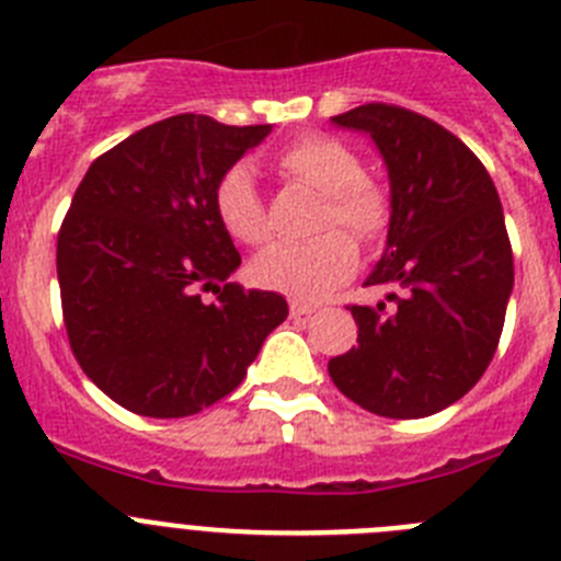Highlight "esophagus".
Returning a JSON list of instances; mask_svg holds the SVG:
<instances>
[{
	"label": "esophagus",
	"instance_id": "1",
	"mask_svg": "<svg viewBox=\"0 0 561 561\" xmlns=\"http://www.w3.org/2000/svg\"><path fill=\"white\" fill-rule=\"evenodd\" d=\"M289 311H291V317H309V314H314V306L297 304V300H291Z\"/></svg>",
	"mask_w": 561,
	"mask_h": 561
}]
</instances>
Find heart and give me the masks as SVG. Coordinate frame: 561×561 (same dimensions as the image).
<instances>
[{
	"instance_id": "b5f03b06",
	"label": "heart",
	"mask_w": 561,
	"mask_h": 561,
	"mask_svg": "<svg viewBox=\"0 0 561 561\" xmlns=\"http://www.w3.org/2000/svg\"><path fill=\"white\" fill-rule=\"evenodd\" d=\"M280 168L304 185L325 196L320 230L345 226L359 241H376L390 219L385 187L365 176L362 160L345 142L323 134H306L289 142L277 157ZM213 205L221 227L241 244H261L270 236L264 199L255 173L247 162L227 168L216 182ZM345 229V230H346ZM344 230V231H345ZM344 231L323 232L314 241H280L252 261V275L261 286L300 300H317L348 280L359 264L356 241Z\"/></svg>"
}]
</instances>
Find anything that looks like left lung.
<instances>
[{"label":"left lung","mask_w":561,"mask_h":561,"mask_svg":"<svg viewBox=\"0 0 561 561\" xmlns=\"http://www.w3.org/2000/svg\"><path fill=\"white\" fill-rule=\"evenodd\" d=\"M368 134L390 180L388 244L365 286L385 304L354 306L359 345L329 362L340 393L385 419H424L478 385L497 351L514 257L497 187L463 142L388 103L331 117Z\"/></svg>","instance_id":"obj_1"}]
</instances>
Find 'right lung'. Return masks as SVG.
Wrapping results in <instances>:
<instances>
[{"mask_svg": "<svg viewBox=\"0 0 561 561\" xmlns=\"http://www.w3.org/2000/svg\"><path fill=\"white\" fill-rule=\"evenodd\" d=\"M270 131L176 114L117 142L78 185L56 252L64 325L83 374L121 408H210L289 314L284 295L227 280L241 255L213 205L221 173Z\"/></svg>", "mask_w": 561, "mask_h": 561, "instance_id": "1", "label": "right lung"}]
</instances>
